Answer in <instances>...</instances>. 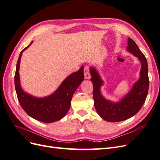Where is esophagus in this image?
Instances as JSON below:
<instances>
[{"label":"esophagus","mask_w":160,"mask_h":160,"mask_svg":"<svg viewBox=\"0 0 160 160\" xmlns=\"http://www.w3.org/2000/svg\"><path fill=\"white\" fill-rule=\"evenodd\" d=\"M84 74H85V78L86 79H90V73H89V67L88 66H85L84 67Z\"/></svg>","instance_id":"34e87169"}]
</instances>
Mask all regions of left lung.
<instances>
[{"mask_svg": "<svg viewBox=\"0 0 160 160\" xmlns=\"http://www.w3.org/2000/svg\"><path fill=\"white\" fill-rule=\"evenodd\" d=\"M128 45L127 50L141 61L142 68L139 79L119 102L114 103L103 98L101 93V87L103 85V81L95 68L92 67L90 68L95 109L101 118L109 122H122L133 117L142 108L148 93L149 81L146 58L132 38H128Z\"/></svg>", "mask_w": 160, "mask_h": 160, "instance_id": "1", "label": "left lung"}]
</instances>
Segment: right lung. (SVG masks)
I'll list each match as a JSON object with an SVG mask.
<instances>
[{"instance_id":"right-lung-1","label":"right lung","mask_w":160,"mask_h":160,"mask_svg":"<svg viewBox=\"0 0 160 160\" xmlns=\"http://www.w3.org/2000/svg\"><path fill=\"white\" fill-rule=\"evenodd\" d=\"M32 42L21 52L17 63L14 85L17 98L23 110L30 117L44 123H52L62 119L68 112L72 97L84 79V67L82 66L79 71L67 77L59 88L49 96L37 98L28 94L21 87L19 67L22 52Z\"/></svg>"}]
</instances>
